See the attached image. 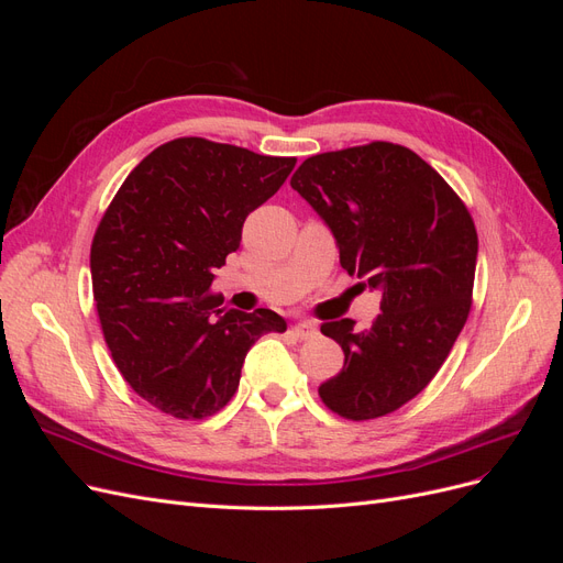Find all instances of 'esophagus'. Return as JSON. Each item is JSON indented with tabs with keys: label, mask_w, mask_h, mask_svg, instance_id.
<instances>
[{
	"label": "esophagus",
	"mask_w": 563,
	"mask_h": 563,
	"mask_svg": "<svg viewBox=\"0 0 563 563\" xmlns=\"http://www.w3.org/2000/svg\"><path fill=\"white\" fill-rule=\"evenodd\" d=\"M291 331H294V335L300 338V340H308V338H314V335H317V327H314L312 321H300V323H296V327H294Z\"/></svg>",
	"instance_id": "1"
}]
</instances>
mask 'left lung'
I'll return each mask as SVG.
<instances>
[{"label":"left lung","instance_id":"left-lung-1","mask_svg":"<svg viewBox=\"0 0 563 563\" xmlns=\"http://www.w3.org/2000/svg\"><path fill=\"white\" fill-rule=\"evenodd\" d=\"M291 187L331 228L347 275L383 296L368 329L321 323L345 364L319 397L347 420L387 416L430 385L465 327L479 251L474 220L428 162L385 141L308 157Z\"/></svg>","mask_w":563,"mask_h":563}]
</instances>
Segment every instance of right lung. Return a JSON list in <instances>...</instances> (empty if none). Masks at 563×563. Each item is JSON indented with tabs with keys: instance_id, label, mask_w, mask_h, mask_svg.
Segmentation results:
<instances>
[{
	"instance_id": "right-lung-1",
	"label": "right lung",
	"mask_w": 563,
	"mask_h": 563,
	"mask_svg": "<svg viewBox=\"0 0 563 563\" xmlns=\"http://www.w3.org/2000/svg\"><path fill=\"white\" fill-rule=\"evenodd\" d=\"M296 157L207 139L152 150L119 187L93 234V300L112 360L135 395L180 420L218 413L240 387L246 352L286 331L272 310L223 308L213 269L275 195Z\"/></svg>"
}]
</instances>
